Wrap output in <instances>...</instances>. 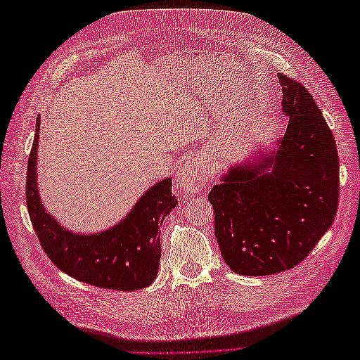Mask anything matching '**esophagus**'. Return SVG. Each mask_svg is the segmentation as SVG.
<instances>
[{
	"label": "esophagus",
	"mask_w": 360,
	"mask_h": 360,
	"mask_svg": "<svg viewBox=\"0 0 360 360\" xmlns=\"http://www.w3.org/2000/svg\"><path fill=\"white\" fill-rule=\"evenodd\" d=\"M209 180L210 171L205 167V163L200 159L191 158L181 163L176 184L179 189H183L184 192L197 193L209 183Z\"/></svg>",
	"instance_id": "34e87169"
}]
</instances>
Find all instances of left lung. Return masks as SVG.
Returning a JSON list of instances; mask_svg holds the SVG:
<instances>
[{"mask_svg":"<svg viewBox=\"0 0 360 360\" xmlns=\"http://www.w3.org/2000/svg\"><path fill=\"white\" fill-rule=\"evenodd\" d=\"M278 78L290 117L279 150L255 167L228 171L209 192L222 257L246 276L297 266L330 228L340 198L332 130L302 82L282 73Z\"/></svg>","mask_w":360,"mask_h":360,"instance_id":"8db88e82","label":"left lung"}]
</instances>
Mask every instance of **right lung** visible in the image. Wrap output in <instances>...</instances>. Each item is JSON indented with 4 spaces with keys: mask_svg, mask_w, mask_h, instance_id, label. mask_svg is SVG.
<instances>
[{
    "mask_svg": "<svg viewBox=\"0 0 360 360\" xmlns=\"http://www.w3.org/2000/svg\"><path fill=\"white\" fill-rule=\"evenodd\" d=\"M27 168V207L39 242L49 259L64 274L84 284L118 291L148 287L160 261V226L177 205L171 179L156 183L127 217L99 234L69 233L57 224L40 202L36 181L39 118Z\"/></svg>",
    "mask_w": 360,
    "mask_h": 360,
    "instance_id": "right-lung-1",
    "label": "right lung"
}]
</instances>
